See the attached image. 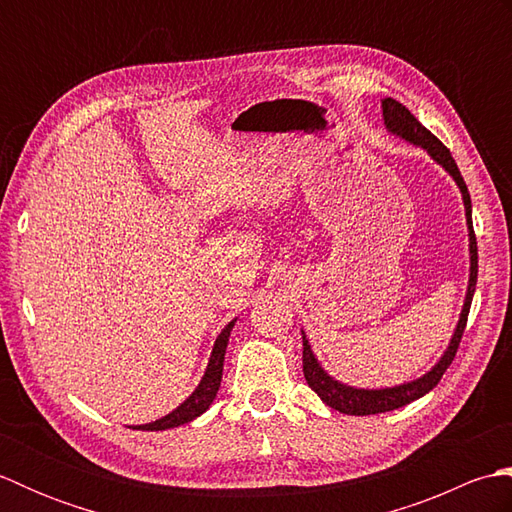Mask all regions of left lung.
<instances>
[{"label":"left lung","mask_w":512,"mask_h":512,"mask_svg":"<svg viewBox=\"0 0 512 512\" xmlns=\"http://www.w3.org/2000/svg\"><path fill=\"white\" fill-rule=\"evenodd\" d=\"M383 118H385V127L391 134H396L400 138L409 140V143H413V145L427 149V154L436 160L438 165H442L444 171H449V176L460 187L464 209H466V224H469L471 275H469V290H466V299H464V308L460 314L458 328H455V332H453V339L447 347V352L442 354V358L436 363V367L431 369V372H427L416 380H411V383L385 387V389H356L350 385H343V383H339V380H334L319 365L317 356H314L310 350L306 334H303V376H306L308 385L317 391L325 405L336 409V411H341V413H347V416H372V413H385V411L400 409V407L409 405V402L422 398L424 394H429V391L440 383V378L453 363L455 352H458V347H460L462 334L466 328V319H469L475 284H477V242H475V231H473V220H471V195H469V189H466V182L462 178L458 165H455L451 151L444 147L440 140L433 136L429 129L424 127L418 118L413 116L407 107L398 103L396 99H383Z\"/></svg>","instance_id":"obj_1"}]
</instances>
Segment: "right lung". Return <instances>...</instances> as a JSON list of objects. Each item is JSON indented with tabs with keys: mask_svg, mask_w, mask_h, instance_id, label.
I'll use <instances>...</instances> for the list:
<instances>
[{
	"mask_svg": "<svg viewBox=\"0 0 512 512\" xmlns=\"http://www.w3.org/2000/svg\"><path fill=\"white\" fill-rule=\"evenodd\" d=\"M237 319H233L226 328L220 332V336L215 339L213 352L209 358V365H206V372L200 380V385L195 387L193 394L182 402L178 409H173L171 413H167L165 418H160L156 422L149 424H138L134 429L140 431H165V429H173L180 427V424H187L191 420H195L198 416L211 407V402L217 396V389H220L222 383V369H224V354H226V345H228V336H231V330Z\"/></svg>",
	"mask_w": 512,
	"mask_h": 512,
	"instance_id": "1",
	"label": "right lung"
}]
</instances>
